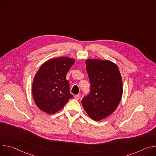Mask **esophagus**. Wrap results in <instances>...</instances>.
<instances>
[{
    "label": "esophagus",
    "instance_id": "34e87169",
    "mask_svg": "<svg viewBox=\"0 0 156 156\" xmlns=\"http://www.w3.org/2000/svg\"><path fill=\"white\" fill-rule=\"evenodd\" d=\"M80 98V94H76L75 95V98L76 99V100H78Z\"/></svg>",
    "mask_w": 156,
    "mask_h": 156
}]
</instances>
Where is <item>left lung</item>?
<instances>
[{
	"instance_id": "left-lung-1",
	"label": "left lung",
	"mask_w": 156,
	"mask_h": 156,
	"mask_svg": "<svg viewBox=\"0 0 156 156\" xmlns=\"http://www.w3.org/2000/svg\"><path fill=\"white\" fill-rule=\"evenodd\" d=\"M90 92L81 101L87 115L98 121L115 110L122 98V79L118 66L109 60H87Z\"/></svg>"
}]
</instances>
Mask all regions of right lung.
Returning <instances> with one entry per match:
<instances>
[{"instance_id":"1","label":"right lung","mask_w":156,"mask_h":156,"mask_svg":"<svg viewBox=\"0 0 156 156\" xmlns=\"http://www.w3.org/2000/svg\"><path fill=\"white\" fill-rule=\"evenodd\" d=\"M75 63L72 58L60 57L44 63L36 74L32 86L37 107L48 114L61 110L73 98L66 75Z\"/></svg>"}]
</instances>
